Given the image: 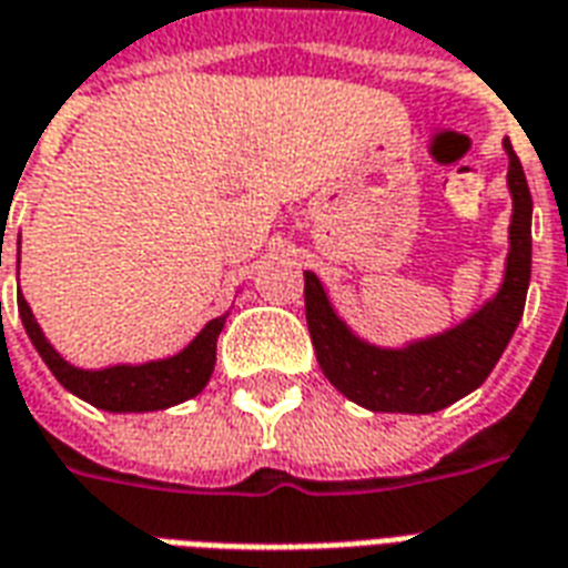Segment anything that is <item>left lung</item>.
Returning <instances> with one entry per match:
<instances>
[{
  "instance_id": "1",
  "label": "left lung",
  "mask_w": 568,
  "mask_h": 568,
  "mask_svg": "<svg viewBox=\"0 0 568 568\" xmlns=\"http://www.w3.org/2000/svg\"><path fill=\"white\" fill-rule=\"evenodd\" d=\"M503 144L508 153V189L515 201L506 280L499 295L481 306L476 316L466 318L464 325L409 348H376L339 322L316 273H304L306 327L316 346L318 367L334 388L364 409L409 415L445 409L476 390L506 352L524 316V301L530 288L532 199L520 159L508 141Z\"/></svg>"
}]
</instances>
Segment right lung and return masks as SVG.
Here are the masks:
<instances>
[{
    "mask_svg": "<svg viewBox=\"0 0 568 568\" xmlns=\"http://www.w3.org/2000/svg\"><path fill=\"white\" fill-rule=\"evenodd\" d=\"M17 310H20L32 346L38 348V355L44 358L50 373L60 379V385L108 413H153V409H168V406H178V403L195 397L210 382V373L216 364V337L225 325V316L207 322L199 337L174 358L150 361V364H138V367L123 364V367L108 369H78L71 367L69 361H62L57 348L44 339L20 292H17Z\"/></svg>",
    "mask_w": 568,
    "mask_h": 568,
    "instance_id": "add662e5",
    "label": "right lung"
}]
</instances>
